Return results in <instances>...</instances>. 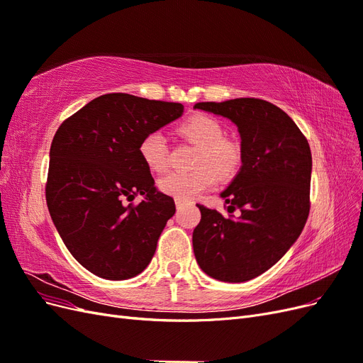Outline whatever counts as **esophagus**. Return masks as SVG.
Listing matches in <instances>:
<instances>
[{
  "mask_svg": "<svg viewBox=\"0 0 363 363\" xmlns=\"http://www.w3.org/2000/svg\"><path fill=\"white\" fill-rule=\"evenodd\" d=\"M175 207H177V211H182V208L184 207V203H182V201H175Z\"/></svg>",
  "mask_w": 363,
  "mask_h": 363,
  "instance_id": "esophagus-1",
  "label": "esophagus"
}]
</instances>
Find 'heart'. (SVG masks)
<instances>
[{
    "label": "heart",
    "mask_w": 363,
    "mask_h": 363,
    "mask_svg": "<svg viewBox=\"0 0 363 363\" xmlns=\"http://www.w3.org/2000/svg\"><path fill=\"white\" fill-rule=\"evenodd\" d=\"M182 133L199 145L192 171H172L159 180V189L179 201H191L212 188L216 175L232 177L240 167V148L236 142L224 139V130L213 118L199 113L188 118ZM139 155L147 167L162 172L168 168L167 139L160 131H150L142 138Z\"/></svg>",
    "instance_id": "b5f03b06"
}]
</instances>
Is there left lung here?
Here are the masks:
<instances>
[{
  "label": "left lung",
  "instance_id": "8db88e82",
  "mask_svg": "<svg viewBox=\"0 0 363 363\" xmlns=\"http://www.w3.org/2000/svg\"><path fill=\"white\" fill-rule=\"evenodd\" d=\"M194 108L228 118L240 135L242 167L221 199L228 216L196 204L192 233L200 268L216 280L255 279L286 255L311 211L309 142L280 107L259 98L196 103ZM236 208L241 213H231Z\"/></svg>",
  "mask_w": 363,
  "mask_h": 363
}]
</instances>
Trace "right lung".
Instances as JSON below:
<instances>
[{"label": "right lung", "mask_w": 363, "mask_h": 363, "mask_svg": "<svg viewBox=\"0 0 363 363\" xmlns=\"http://www.w3.org/2000/svg\"><path fill=\"white\" fill-rule=\"evenodd\" d=\"M183 115V104L106 94L82 107L54 135L47 206L74 259L95 276L125 280L144 271L175 213L159 192L139 144ZM139 193L145 200L127 203Z\"/></svg>", "instance_id": "obj_1"}]
</instances>
